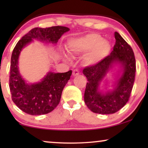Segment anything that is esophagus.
<instances>
[{"mask_svg": "<svg viewBox=\"0 0 148 148\" xmlns=\"http://www.w3.org/2000/svg\"><path fill=\"white\" fill-rule=\"evenodd\" d=\"M79 75V73L78 70H77V69L73 70V76L75 77V76Z\"/></svg>", "mask_w": 148, "mask_h": 148, "instance_id": "1", "label": "esophagus"}]
</instances>
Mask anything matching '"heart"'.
<instances>
[{
    "instance_id": "heart-1",
    "label": "heart",
    "mask_w": 148,
    "mask_h": 148,
    "mask_svg": "<svg viewBox=\"0 0 148 148\" xmlns=\"http://www.w3.org/2000/svg\"><path fill=\"white\" fill-rule=\"evenodd\" d=\"M68 48L71 53L75 55L87 53L84 57L85 63L92 66L98 64L110 54L112 45L108 40L102 38L99 34L91 33L71 39L68 43ZM64 56L69 59L66 54H64Z\"/></svg>"
}]
</instances>
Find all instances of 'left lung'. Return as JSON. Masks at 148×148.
Masks as SVG:
<instances>
[{
  "label": "left lung",
  "instance_id": "8db88e82",
  "mask_svg": "<svg viewBox=\"0 0 148 148\" xmlns=\"http://www.w3.org/2000/svg\"><path fill=\"white\" fill-rule=\"evenodd\" d=\"M114 37L116 43L110 55L83 71L88 79L85 103L98 114H113L122 108L128 102L135 80L136 64L132 48L118 32ZM112 70L117 71L116 81L110 88L107 75Z\"/></svg>",
  "mask_w": 148,
  "mask_h": 148
}]
</instances>
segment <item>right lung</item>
Masks as SVG:
<instances>
[{"instance_id":"obj_1","label":"right lung","mask_w":148,"mask_h":148,"mask_svg":"<svg viewBox=\"0 0 148 148\" xmlns=\"http://www.w3.org/2000/svg\"><path fill=\"white\" fill-rule=\"evenodd\" d=\"M69 30L63 26L34 28L23 36L14 48L11 60L9 88L13 102L24 112L41 115L53 110L59 104L62 90L69 80L72 71L66 73L49 71L40 82L29 83L19 71L21 52L34 40L56 45L61 36Z\"/></svg>"}]
</instances>
